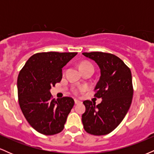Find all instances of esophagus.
Wrapping results in <instances>:
<instances>
[{"label":"esophagus","mask_w":154,"mask_h":154,"mask_svg":"<svg viewBox=\"0 0 154 154\" xmlns=\"http://www.w3.org/2000/svg\"><path fill=\"white\" fill-rule=\"evenodd\" d=\"M75 104H79V103H81V101H80V100H77V99H75Z\"/></svg>","instance_id":"34e87169"}]
</instances>
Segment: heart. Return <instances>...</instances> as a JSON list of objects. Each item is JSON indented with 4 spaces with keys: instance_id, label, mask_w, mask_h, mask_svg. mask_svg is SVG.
Masks as SVG:
<instances>
[{
    "instance_id": "b5f03b06",
    "label": "heart",
    "mask_w": 154,
    "mask_h": 154,
    "mask_svg": "<svg viewBox=\"0 0 154 154\" xmlns=\"http://www.w3.org/2000/svg\"><path fill=\"white\" fill-rule=\"evenodd\" d=\"M84 66H93V65L91 64V63H89V62H82V63H80V65H79V68H82V67H84ZM83 88H79V89H78V90H77V91H75V93L76 94H78V93H80L81 91H83Z\"/></svg>"
}]
</instances>
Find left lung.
Returning <instances> with one entry per match:
<instances>
[{"label": "left lung", "mask_w": 154, "mask_h": 154, "mask_svg": "<svg viewBox=\"0 0 154 154\" xmlns=\"http://www.w3.org/2000/svg\"><path fill=\"white\" fill-rule=\"evenodd\" d=\"M99 66L100 76L95 87L94 96L100 103L85 100L82 115L85 130L94 135L110 133L121 123L132 103L133 88L130 69L119 57L103 52L82 53Z\"/></svg>", "instance_id": "8db88e82"}]
</instances>
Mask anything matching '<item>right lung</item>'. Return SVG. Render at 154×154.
Returning a JSON list of instances; mask_svg holds the SVG:
<instances>
[{
	"mask_svg": "<svg viewBox=\"0 0 154 154\" xmlns=\"http://www.w3.org/2000/svg\"><path fill=\"white\" fill-rule=\"evenodd\" d=\"M77 53L43 52L27 60L17 79L19 103L36 131L52 135L63 130L75 101L70 97L52 98L51 88L62 78V68Z\"/></svg>",
	"mask_w": 154,
	"mask_h": 154,
	"instance_id": "add662e5",
	"label": "right lung"
}]
</instances>
